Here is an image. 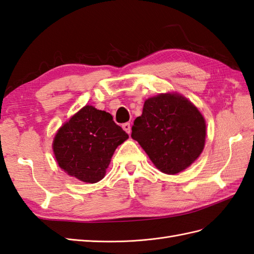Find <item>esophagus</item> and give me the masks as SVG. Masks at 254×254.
<instances>
[{
  "label": "esophagus",
  "instance_id": "34e87169",
  "mask_svg": "<svg viewBox=\"0 0 254 254\" xmlns=\"http://www.w3.org/2000/svg\"><path fill=\"white\" fill-rule=\"evenodd\" d=\"M122 128L125 129V131H126L127 134L131 133V125H129L128 122H127V123H123V125H122Z\"/></svg>",
  "mask_w": 254,
  "mask_h": 254
}]
</instances>
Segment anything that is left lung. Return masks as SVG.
I'll use <instances>...</instances> for the list:
<instances>
[{"label":"left lung","instance_id":"left-lung-1","mask_svg":"<svg viewBox=\"0 0 254 254\" xmlns=\"http://www.w3.org/2000/svg\"><path fill=\"white\" fill-rule=\"evenodd\" d=\"M131 136L161 172L174 175L203 151L206 125L198 109L184 96L159 94L146 100Z\"/></svg>","mask_w":254,"mask_h":254}]
</instances>
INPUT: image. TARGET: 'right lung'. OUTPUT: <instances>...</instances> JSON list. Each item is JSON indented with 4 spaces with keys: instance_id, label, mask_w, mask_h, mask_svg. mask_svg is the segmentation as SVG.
Returning a JSON list of instances; mask_svg holds the SVG:
<instances>
[{
    "instance_id": "1",
    "label": "right lung",
    "mask_w": 254,
    "mask_h": 254,
    "mask_svg": "<svg viewBox=\"0 0 254 254\" xmlns=\"http://www.w3.org/2000/svg\"><path fill=\"white\" fill-rule=\"evenodd\" d=\"M128 138L113 116L84 106L58 131L54 152L58 164L83 183L103 179L116 148Z\"/></svg>"
}]
</instances>
